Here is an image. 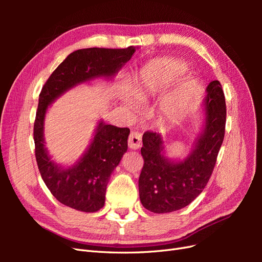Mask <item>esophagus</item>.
Masks as SVG:
<instances>
[{
	"label": "esophagus",
	"mask_w": 262,
	"mask_h": 262,
	"mask_svg": "<svg viewBox=\"0 0 262 262\" xmlns=\"http://www.w3.org/2000/svg\"><path fill=\"white\" fill-rule=\"evenodd\" d=\"M141 140H142L141 133L136 132V131H131L129 139H128L129 147L132 149H138L141 146Z\"/></svg>",
	"instance_id": "obj_1"
}]
</instances>
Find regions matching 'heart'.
Wrapping results in <instances>:
<instances>
[{"label":"heart","instance_id":"1","mask_svg":"<svg viewBox=\"0 0 262 262\" xmlns=\"http://www.w3.org/2000/svg\"><path fill=\"white\" fill-rule=\"evenodd\" d=\"M184 71V67L175 62H170L161 68H157L153 73L144 75L132 90V97L137 101L145 100L150 92L161 89L162 83L176 76ZM191 95V90L188 85H180L166 96L161 105V110L165 118L175 119L185 109Z\"/></svg>","mask_w":262,"mask_h":262}]
</instances>
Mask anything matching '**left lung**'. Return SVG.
Instances as JSON below:
<instances>
[{
	"instance_id": "left-lung-1",
	"label": "left lung",
	"mask_w": 262,
	"mask_h": 262,
	"mask_svg": "<svg viewBox=\"0 0 262 262\" xmlns=\"http://www.w3.org/2000/svg\"><path fill=\"white\" fill-rule=\"evenodd\" d=\"M204 124L191 152L184 161L165 155L161 134L146 131L141 154L144 165L139 178L140 200L154 213H169L191 203L207 186L224 140L226 104L219 81L207 87L203 101Z\"/></svg>"
}]
</instances>
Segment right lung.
I'll list each match as a JSON object with an SVG mask.
<instances>
[{"label":"right lung","mask_w":262,"mask_h":262,"mask_svg":"<svg viewBox=\"0 0 262 262\" xmlns=\"http://www.w3.org/2000/svg\"><path fill=\"white\" fill-rule=\"evenodd\" d=\"M134 52L136 48L132 46L125 49L76 50L53 71L39 95L34 123L38 169L53 196L69 208L91 213L104 207L109 178L128 149L130 130L99 121L83 156L70 167H62L51 160L45 146L47 110L55 99L76 85L97 77H114Z\"/></svg>","instance_id":"1"}]
</instances>
